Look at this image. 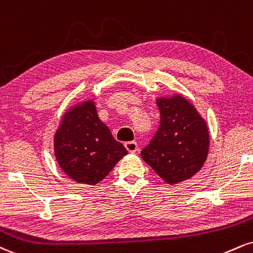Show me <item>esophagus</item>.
<instances>
[{"label":"esophagus","mask_w":253,"mask_h":253,"mask_svg":"<svg viewBox=\"0 0 253 253\" xmlns=\"http://www.w3.org/2000/svg\"><path fill=\"white\" fill-rule=\"evenodd\" d=\"M125 147H126V150L128 151L129 153H135V152L139 150V148H138V144H136L135 141L125 142Z\"/></svg>","instance_id":"esophagus-1"}]
</instances>
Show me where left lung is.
<instances>
[{
	"label": "left lung",
	"instance_id": "obj_1",
	"mask_svg": "<svg viewBox=\"0 0 253 253\" xmlns=\"http://www.w3.org/2000/svg\"><path fill=\"white\" fill-rule=\"evenodd\" d=\"M160 125L141 158L167 184L188 180L208 159L210 132L193 103L180 94L157 97Z\"/></svg>",
	"mask_w": 253,
	"mask_h": 253
}]
</instances>
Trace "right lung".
<instances>
[{"label":"right lung","instance_id":"1","mask_svg":"<svg viewBox=\"0 0 253 253\" xmlns=\"http://www.w3.org/2000/svg\"><path fill=\"white\" fill-rule=\"evenodd\" d=\"M54 154L72 180L94 186L127 151L97 117L95 102L86 100L63 114L54 135Z\"/></svg>","mask_w":253,"mask_h":253}]
</instances>
